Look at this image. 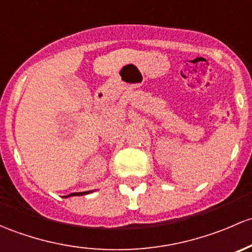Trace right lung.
Listing matches in <instances>:
<instances>
[{
  "label": "right lung",
  "mask_w": 252,
  "mask_h": 252,
  "mask_svg": "<svg viewBox=\"0 0 252 252\" xmlns=\"http://www.w3.org/2000/svg\"><path fill=\"white\" fill-rule=\"evenodd\" d=\"M88 193H91V191H82V193H71V194H69V195L64 196V198H68V196H74V195H82V194H88Z\"/></svg>",
  "instance_id": "obj_1"
}]
</instances>
